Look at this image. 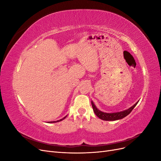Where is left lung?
<instances>
[{
    "label": "left lung",
    "mask_w": 161,
    "mask_h": 161,
    "mask_svg": "<svg viewBox=\"0 0 161 161\" xmlns=\"http://www.w3.org/2000/svg\"><path fill=\"white\" fill-rule=\"evenodd\" d=\"M138 103V101L137 103H136L133 106H131L130 108L124 110L123 111L117 112V113H105V112L101 111L97 109L96 108V106L95 105V104L93 103V102L91 101L92 109H93L95 115L98 117L99 118L105 121H115V120H118L125 118V116H127L128 114L131 113V111L133 110V109L136 106Z\"/></svg>",
    "instance_id": "1"
}]
</instances>
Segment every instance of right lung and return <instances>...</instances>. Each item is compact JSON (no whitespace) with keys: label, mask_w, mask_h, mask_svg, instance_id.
Listing matches in <instances>:
<instances>
[{"label":"right lung","mask_w":161,"mask_h":161,"mask_svg":"<svg viewBox=\"0 0 161 161\" xmlns=\"http://www.w3.org/2000/svg\"><path fill=\"white\" fill-rule=\"evenodd\" d=\"M66 118V116H65L64 118H63L62 119H60V120H58V121H51V123H56V122H58V121H62V120H63V119H64Z\"/></svg>","instance_id":"right-lung-1"}]
</instances>
